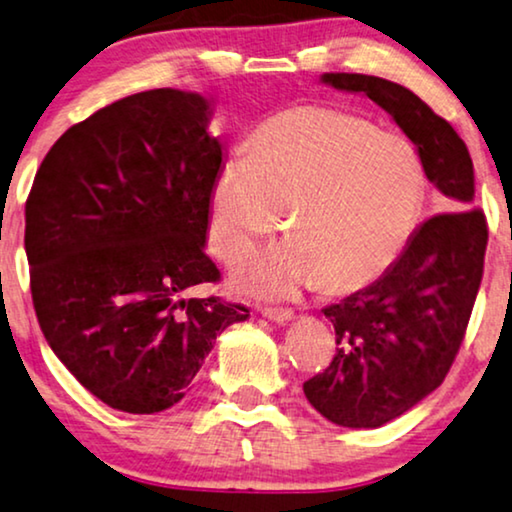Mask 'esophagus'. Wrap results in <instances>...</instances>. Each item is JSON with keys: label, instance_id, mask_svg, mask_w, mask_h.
Returning a JSON list of instances; mask_svg holds the SVG:
<instances>
[{"label": "esophagus", "instance_id": "34e87169", "mask_svg": "<svg viewBox=\"0 0 512 512\" xmlns=\"http://www.w3.org/2000/svg\"><path fill=\"white\" fill-rule=\"evenodd\" d=\"M262 316L274 320V323H288V320L295 318V311L278 309V306H262Z\"/></svg>", "mask_w": 512, "mask_h": 512}]
</instances>
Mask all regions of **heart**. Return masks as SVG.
<instances>
[{
    "label": "heart",
    "mask_w": 512,
    "mask_h": 512,
    "mask_svg": "<svg viewBox=\"0 0 512 512\" xmlns=\"http://www.w3.org/2000/svg\"><path fill=\"white\" fill-rule=\"evenodd\" d=\"M426 199V168L403 133L337 107L299 105L250 138L248 156L222 163L210 192V238L224 264H238L281 229L290 241L245 271L260 295L365 288L398 262Z\"/></svg>",
    "instance_id": "heart-1"
}]
</instances>
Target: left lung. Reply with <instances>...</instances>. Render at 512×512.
Instances as JSON below:
<instances>
[{"instance_id":"obj_1","label":"left lung","mask_w":512,"mask_h":512,"mask_svg":"<svg viewBox=\"0 0 512 512\" xmlns=\"http://www.w3.org/2000/svg\"><path fill=\"white\" fill-rule=\"evenodd\" d=\"M325 84L365 93L417 145L442 208L414 231L398 262L365 290L323 313L339 349L304 381L306 400L346 428L384 426L445 381L478 297L487 217L475 206L466 142L410 88L370 74L327 72Z\"/></svg>"}]
</instances>
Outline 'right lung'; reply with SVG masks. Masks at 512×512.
I'll return each instance as SVG.
<instances>
[{
	"label": "right lung",
	"instance_id": "right-lung-1",
	"mask_svg": "<svg viewBox=\"0 0 512 512\" xmlns=\"http://www.w3.org/2000/svg\"><path fill=\"white\" fill-rule=\"evenodd\" d=\"M199 93L154 88L60 135L25 203L32 304L46 342L114 410L154 414L185 398L243 304L210 295V192L222 142Z\"/></svg>",
	"mask_w": 512,
	"mask_h": 512
}]
</instances>
